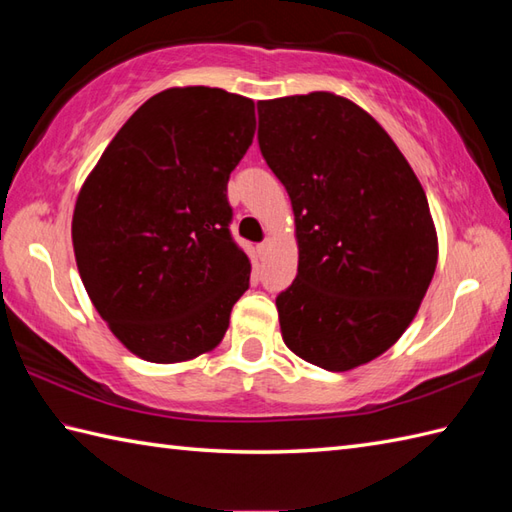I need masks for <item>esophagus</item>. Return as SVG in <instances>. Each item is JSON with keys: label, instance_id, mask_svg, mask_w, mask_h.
Here are the masks:
<instances>
[{"label": "esophagus", "instance_id": "esophagus-1", "mask_svg": "<svg viewBox=\"0 0 512 512\" xmlns=\"http://www.w3.org/2000/svg\"><path fill=\"white\" fill-rule=\"evenodd\" d=\"M270 246H273V242H270V239H264V242L257 246V253H259V257L264 259V257L270 253Z\"/></svg>", "mask_w": 512, "mask_h": 512}]
</instances>
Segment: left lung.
<instances>
[{"instance_id":"obj_1","label":"left lung","mask_w":512,"mask_h":512,"mask_svg":"<svg viewBox=\"0 0 512 512\" xmlns=\"http://www.w3.org/2000/svg\"><path fill=\"white\" fill-rule=\"evenodd\" d=\"M259 149L295 211L299 268L277 297L284 343L328 372L387 352L436 273L416 173L356 103L332 92L259 101Z\"/></svg>"}]
</instances>
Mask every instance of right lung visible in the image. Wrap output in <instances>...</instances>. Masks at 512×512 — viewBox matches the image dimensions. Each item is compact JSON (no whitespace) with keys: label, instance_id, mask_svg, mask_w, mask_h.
Segmentation results:
<instances>
[{"label":"right lung","instance_id":"obj_1","mask_svg":"<svg viewBox=\"0 0 512 512\" xmlns=\"http://www.w3.org/2000/svg\"><path fill=\"white\" fill-rule=\"evenodd\" d=\"M253 136L250 99L171 88L138 107L81 187L72 244L83 286L116 339L145 361L213 350L248 290L226 184Z\"/></svg>","mask_w":512,"mask_h":512}]
</instances>
